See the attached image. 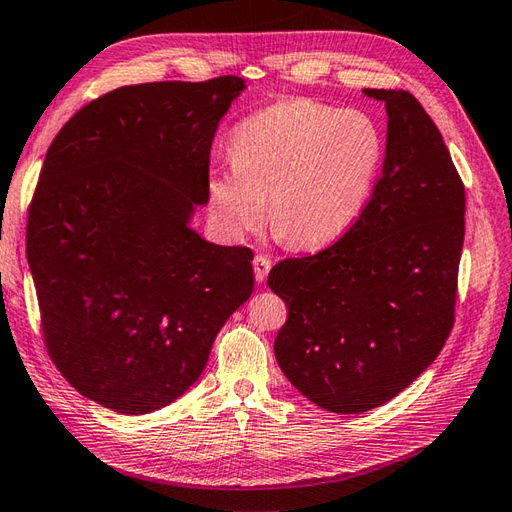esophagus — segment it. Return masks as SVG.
Listing matches in <instances>:
<instances>
[{
    "label": "esophagus",
    "instance_id": "34e87169",
    "mask_svg": "<svg viewBox=\"0 0 512 512\" xmlns=\"http://www.w3.org/2000/svg\"><path fill=\"white\" fill-rule=\"evenodd\" d=\"M253 268H255V279H257V283H264L266 277H268L270 268H272V261H270V257H266V255H257V257L253 259Z\"/></svg>",
    "mask_w": 512,
    "mask_h": 512
}]
</instances>
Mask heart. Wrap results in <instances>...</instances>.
<instances>
[{
	"label": "heart",
	"instance_id": "heart-1",
	"mask_svg": "<svg viewBox=\"0 0 512 512\" xmlns=\"http://www.w3.org/2000/svg\"><path fill=\"white\" fill-rule=\"evenodd\" d=\"M386 141L375 117L307 98L246 117L231 137V170L209 181L211 207L233 237L266 218L299 251L334 244L360 218L382 170Z\"/></svg>",
	"mask_w": 512,
	"mask_h": 512
}]
</instances>
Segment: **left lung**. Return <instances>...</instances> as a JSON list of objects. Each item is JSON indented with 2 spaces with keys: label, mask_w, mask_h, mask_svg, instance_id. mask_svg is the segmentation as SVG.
<instances>
[{
  "label": "left lung",
  "mask_w": 512,
  "mask_h": 512,
  "mask_svg": "<svg viewBox=\"0 0 512 512\" xmlns=\"http://www.w3.org/2000/svg\"><path fill=\"white\" fill-rule=\"evenodd\" d=\"M364 93L388 113L371 200L336 244L268 275L288 305L281 371L338 414L382 406L436 360L454 327L465 242V185L432 117L408 91Z\"/></svg>",
  "instance_id": "obj_1"
}]
</instances>
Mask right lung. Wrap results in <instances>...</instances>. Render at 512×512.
Wrapping results in <instances>:
<instances>
[{"label":"right lung","mask_w":512,"mask_h":512,"mask_svg":"<svg viewBox=\"0 0 512 512\" xmlns=\"http://www.w3.org/2000/svg\"><path fill=\"white\" fill-rule=\"evenodd\" d=\"M237 76L120 87L71 117L45 154L26 251L45 349L80 395L161 410L205 371L253 294V251L189 227L209 200L211 141Z\"/></svg>","instance_id":"obj_1"}]
</instances>
